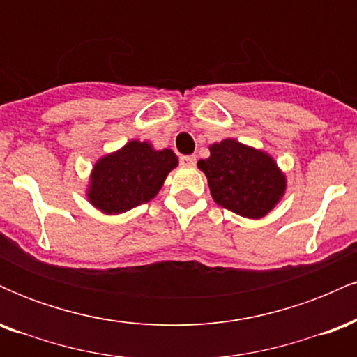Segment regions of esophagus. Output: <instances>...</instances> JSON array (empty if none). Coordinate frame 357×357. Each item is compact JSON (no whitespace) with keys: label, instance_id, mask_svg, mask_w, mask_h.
<instances>
[{"label":"esophagus","instance_id":"esophagus-1","mask_svg":"<svg viewBox=\"0 0 357 357\" xmlns=\"http://www.w3.org/2000/svg\"><path fill=\"white\" fill-rule=\"evenodd\" d=\"M179 162H181V166L184 167H195L196 158L195 155H181V158H179Z\"/></svg>","mask_w":357,"mask_h":357}]
</instances>
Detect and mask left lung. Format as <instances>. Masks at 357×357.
Wrapping results in <instances>:
<instances>
[{"instance_id": "left-lung-1", "label": "left lung", "mask_w": 357, "mask_h": 357, "mask_svg": "<svg viewBox=\"0 0 357 357\" xmlns=\"http://www.w3.org/2000/svg\"><path fill=\"white\" fill-rule=\"evenodd\" d=\"M215 203L245 218H264L280 202L285 174L264 151L225 139L210 146V158L199 159Z\"/></svg>"}]
</instances>
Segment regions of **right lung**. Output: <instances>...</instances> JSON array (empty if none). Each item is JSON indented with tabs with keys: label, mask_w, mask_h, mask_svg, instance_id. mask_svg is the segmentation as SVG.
Segmentation results:
<instances>
[{
	"label": "right lung",
	"mask_w": 357,
	"mask_h": 357,
	"mask_svg": "<svg viewBox=\"0 0 357 357\" xmlns=\"http://www.w3.org/2000/svg\"><path fill=\"white\" fill-rule=\"evenodd\" d=\"M176 166L178 158L171 149L155 151L149 142L129 141L96 162L87 198L105 215L129 211L151 202Z\"/></svg>",
	"instance_id": "add662e5"
}]
</instances>
